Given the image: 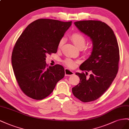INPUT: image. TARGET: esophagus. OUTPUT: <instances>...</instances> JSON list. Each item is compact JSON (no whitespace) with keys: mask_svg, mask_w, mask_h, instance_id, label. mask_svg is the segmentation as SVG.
Masks as SVG:
<instances>
[{"mask_svg":"<svg viewBox=\"0 0 129 129\" xmlns=\"http://www.w3.org/2000/svg\"><path fill=\"white\" fill-rule=\"evenodd\" d=\"M75 73L72 71L68 69H65V76H71L73 75H74Z\"/></svg>","mask_w":129,"mask_h":129,"instance_id":"esophagus-1","label":"esophagus"}]
</instances>
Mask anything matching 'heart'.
Here are the masks:
<instances>
[{
    "label": "heart",
    "mask_w": 129,
    "mask_h": 129,
    "mask_svg": "<svg viewBox=\"0 0 129 129\" xmlns=\"http://www.w3.org/2000/svg\"><path fill=\"white\" fill-rule=\"evenodd\" d=\"M71 39L73 41L75 45L78 48L80 47H83L85 46L86 40L84 37L78 33H75L73 34L71 36ZM65 39L64 38H62L60 39L58 43V47L61 48V46L63 45L64 43ZM65 65L67 66L68 68H74L76 67V62L75 61L72 60L71 59L67 58L64 61Z\"/></svg>",
    "instance_id": "obj_1"
}]
</instances>
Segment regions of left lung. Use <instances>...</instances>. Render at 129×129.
Returning a JSON list of instances; mask_svg holds the SVG:
<instances>
[{
  "label": "left lung",
  "mask_w": 129,
  "mask_h": 129,
  "mask_svg": "<svg viewBox=\"0 0 129 129\" xmlns=\"http://www.w3.org/2000/svg\"><path fill=\"white\" fill-rule=\"evenodd\" d=\"M78 30L90 37L92 49L89 58L80 65L76 72L80 83L73 87V95L83 102L100 97L111 85L118 70L119 50L113 30L106 23L98 20L75 22ZM90 73L88 76V72Z\"/></svg>",
  "instance_id": "obj_1"
}]
</instances>
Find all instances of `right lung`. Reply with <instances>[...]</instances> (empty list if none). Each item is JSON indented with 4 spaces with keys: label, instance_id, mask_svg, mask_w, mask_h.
Returning a JSON list of instances; mask_svg holds the SVG:
<instances>
[{
    "label": "right lung",
    "instance_id": "right-lung-1",
    "mask_svg": "<svg viewBox=\"0 0 129 129\" xmlns=\"http://www.w3.org/2000/svg\"><path fill=\"white\" fill-rule=\"evenodd\" d=\"M72 21L39 19L29 24L17 40L12 54L14 75L21 90L37 100L52 92L58 81L64 78L60 65L46 67V54L56 53L58 43Z\"/></svg>",
    "mask_w": 129,
    "mask_h": 129
}]
</instances>
